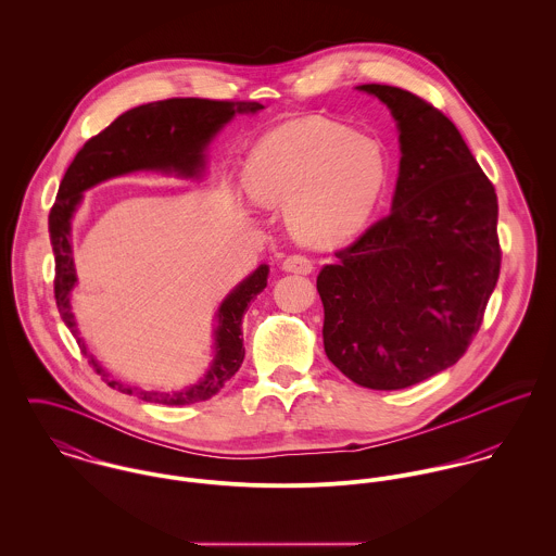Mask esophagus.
Here are the masks:
<instances>
[{
	"mask_svg": "<svg viewBox=\"0 0 556 556\" xmlns=\"http://www.w3.org/2000/svg\"><path fill=\"white\" fill-rule=\"evenodd\" d=\"M282 269H285V271H293V274H304V276H308V274H313L315 263H313L308 256H304V254H291V256H287V258L282 261Z\"/></svg>",
	"mask_w": 556,
	"mask_h": 556,
	"instance_id": "obj_1",
	"label": "esophagus"
}]
</instances>
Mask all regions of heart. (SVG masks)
<instances>
[{"instance_id":"b5f03b06","label":"heart","mask_w":556,"mask_h":556,"mask_svg":"<svg viewBox=\"0 0 556 556\" xmlns=\"http://www.w3.org/2000/svg\"><path fill=\"white\" fill-rule=\"evenodd\" d=\"M388 181L383 148L368 135L300 117L267 132L245 164V186L258 203H287L291 231L311 243L357 233Z\"/></svg>"}]
</instances>
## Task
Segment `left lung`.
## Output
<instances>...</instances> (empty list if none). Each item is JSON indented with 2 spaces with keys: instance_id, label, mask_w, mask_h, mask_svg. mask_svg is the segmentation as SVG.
<instances>
[{
  "instance_id": "left-lung-1",
  "label": "left lung",
  "mask_w": 556,
  "mask_h": 556,
  "mask_svg": "<svg viewBox=\"0 0 556 556\" xmlns=\"http://www.w3.org/2000/svg\"><path fill=\"white\" fill-rule=\"evenodd\" d=\"M392 111V212L317 278L329 362L368 390H402L454 366L501 271L498 203L458 128L419 96L368 83Z\"/></svg>"
}]
</instances>
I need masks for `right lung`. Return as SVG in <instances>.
Segmentation results:
<instances>
[{"instance_id": "1", "label": "right lung", "mask_w": 556, "mask_h": 556, "mask_svg": "<svg viewBox=\"0 0 556 556\" xmlns=\"http://www.w3.org/2000/svg\"><path fill=\"white\" fill-rule=\"evenodd\" d=\"M258 102H231L205 98H168L141 104L119 115L100 135L91 137L71 162L58 192V201L49 214V233L55 254V300L60 315L79 342L80 353L89 359L102 381L130 396L168 406L194 404L216 396L236 375L243 362L241 318L248 304L267 287L269 267L258 265L248 278L223 300L216 313L214 359L199 383L179 392H148L113 379L93 355H89L79 338L77 320L71 306V291L77 285L73 258V216L83 201V192L126 173L160 170L177 177H201L205 170V150L212 139L236 117L256 113Z\"/></svg>"}]
</instances>
